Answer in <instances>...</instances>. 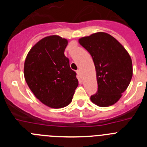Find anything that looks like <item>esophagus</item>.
I'll use <instances>...</instances> for the list:
<instances>
[{"mask_svg": "<svg viewBox=\"0 0 147 147\" xmlns=\"http://www.w3.org/2000/svg\"><path fill=\"white\" fill-rule=\"evenodd\" d=\"M76 74H77V75H78V76H79V77H80V78L82 77L81 71H80V70H77V71H76Z\"/></svg>", "mask_w": 147, "mask_h": 147, "instance_id": "obj_1", "label": "esophagus"}]
</instances>
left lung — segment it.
<instances>
[{"instance_id": "left-lung-1", "label": "left lung", "mask_w": 147, "mask_h": 147, "mask_svg": "<svg viewBox=\"0 0 147 147\" xmlns=\"http://www.w3.org/2000/svg\"><path fill=\"white\" fill-rule=\"evenodd\" d=\"M79 42L90 54L96 72L98 90L90 96L99 107H109L120 99L132 76L130 56L113 36L97 32L82 37Z\"/></svg>"}]
</instances>
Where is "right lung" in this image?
<instances>
[{"label":"right lung","instance_id":"right-lung-1","mask_svg":"<svg viewBox=\"0 0 147 147\" xmlns=\"http://www.w3.org/2000/svg\"><path fill=\"white\" fill-rule=\"evenodd\" d=\"M67 40L58 35L40 40L27 54L24 77L36 98L53 108H62L72 101L79 85L64 51Z\"/></svg>","mask_w":147,"mask_h":147}]
</instances>
